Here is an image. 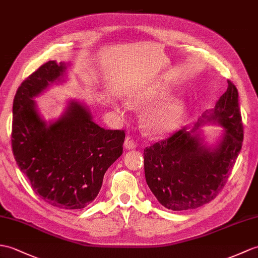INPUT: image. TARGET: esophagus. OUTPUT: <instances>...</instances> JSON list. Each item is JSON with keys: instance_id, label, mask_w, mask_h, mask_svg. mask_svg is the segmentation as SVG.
<instances>
[{"instance_id": "obj_1", "label": "esophagus", "mask_w": 258, "mask_h": 258, "mask_svg": "<svg viewBox=\"0 0 258 258\" xmlns=\"http://www.w3.org/2000/svg\"><path fill=\"white\" fill-rule=\"evenodd\" d=\"M124 146L126 149H134L137 147V143L136 141L133 139L132 136H127L126 139H125V143H124Z\"/></svg>"}]
</instances>
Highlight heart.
<instances>
[{"mask_svg": "<svg viewBox=\"0 0 258 258\" xmlns=\"http://www.w3.org/2000/svg\"><path fill=\"white\" fill-rule=\"evenodd\" d=\"M164 95V91L152 90V91H147L136 98L134 103L137 105L147 104L148 102L155 101ZM184 105L181 101H168L149 110L144 116V124L149 133L152 134L168 133L180 125L184 116Z\"/></svg>", "mask_w": 258, "mask_h": 258, "instance_id": "b5f03b06", "label": "heart"}]
</instances>
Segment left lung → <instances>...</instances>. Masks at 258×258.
Listing matches in <instances>:
<instances>
[{"label": "left lung", "mask_w": 258, "mask_h": 258, "mask_svg": "<svg viewBox=\"0 0 258 258\" xmlns=\"http://www.w3.org/2000/svg\"><path fill=\"white\" fill-rule=\"evenodd\" d=\"M227 85L214 109L205 113L194 130L182 127L144 149L146 182L160 205L169 210L207 205L220 194L231 175L244 132L237 89L230 80ZM206 120L225 127L223 140L213 149L206 147L195 131Z\"/></svg>", "instance_id": "1"}]
</instances>
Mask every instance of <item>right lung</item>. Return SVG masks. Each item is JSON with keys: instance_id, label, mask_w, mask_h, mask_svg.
Returning a JSON list of instances; mask_svg holds the SVG:
<instances>
[{"instance_id": "obj_1", "label": "right lung", "mask_w": 258, "mask_h": 258, "mask_svg": "<svg viewBox=\"0 0 258 258\" xmlns=\"http://www.w3.org/2000/svg\"><path fill=\"white\" fill-rule=\"evenodd\" d=\"M66 68L48 61L17 89L12 151L36 195L56 208L76 210L97 198L105 171L123 153L125 132L100 127L76 101L58 121L46 124L32 99L59 80Z\"/></svg>"}]
</instances>
